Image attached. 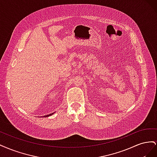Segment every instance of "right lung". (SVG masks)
Listing matches in <instances>:
<instances>
[{"label": "right lung", "instance_id": "obj_1", "mask_svg": "<svg viewBox=\"0 0 157 157\" xmlns=\"http://www.w3.org/2000/svg\"><path fill=\"white\" fill-rule=\"evenodd\" d=\"M54 113H51V114H49V115H45V116H43L42 117H50V116H51V115H53Z\"/></svg>", "mask_w": 157, "mask_h": 157}]
</instances>
